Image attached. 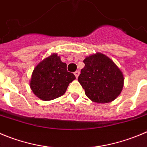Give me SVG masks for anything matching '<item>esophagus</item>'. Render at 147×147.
Segmentation results:
<instances>
[{"mask_svg": "<svg viewBox=\"0 0 147 147\" xmlns=\"http://www.w3.org/2000/svg\"><path fill=\"white\" fill-rule=\"evenodd\" d=\"M74 74H75L76 78H78V76H79V75H80V72H79V71H76V72H75V73Z\"/></svg>", "mask_w": 147, "mask_h": 147, "instance_id": "1", "label": "esophagus"}]
</instances>
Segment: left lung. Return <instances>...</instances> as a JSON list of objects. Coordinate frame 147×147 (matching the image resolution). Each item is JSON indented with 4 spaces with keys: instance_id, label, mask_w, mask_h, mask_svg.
I'll return each mask as SVG.
<instances>
[{
    "instance_id": "1",
    "label": "left lung",
    "mask_w": 147,
    "mask_h": 147,
    "mask_svg": "<svg viewBox=\"0 0 147 147\" xmlns=\"http://www.w3.org/2000/svg\"><path fill=\"white\" fill-rule=\"evenodd\" d=\"M85 67L78 77V82L85 94L96 103H109L121 93L124 77L121 70L111 59L101 53L87 57Z\"/></svg>"
}]
</instances>
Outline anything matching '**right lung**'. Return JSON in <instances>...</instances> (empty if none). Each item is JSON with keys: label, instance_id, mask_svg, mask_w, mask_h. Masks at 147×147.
<instances>
[{"label": "right lung", "instance_id": "add662e5", "mask_svg": "<svg viewBox=\"0 0 147 147\" xmlns=\"http://www.w3.org/2000/svg\"><path fill=\"white\" fill-rule=\"evenodd\" d=\"M75 79L73 73L67 72V64L61 61L57 53H53L35 67L30 86L36 96L50 101L64 95Z\"/></svg>", "mask_w": 147, "mask_h": 147}]
</instances>
